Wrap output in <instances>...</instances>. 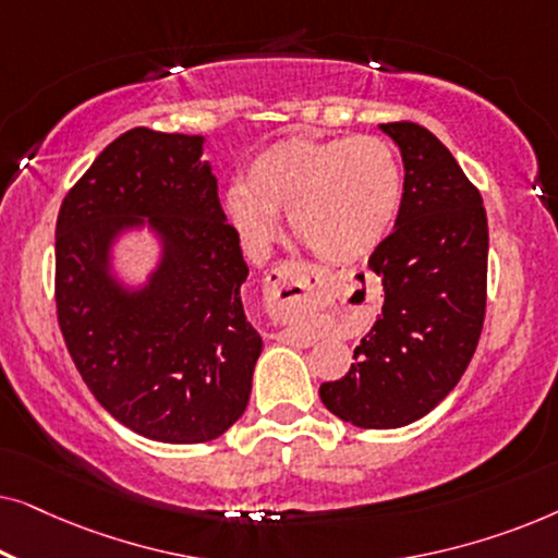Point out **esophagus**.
Here are the masks:
<instances>
[{"instance_id":"1","label":"esophagus","mask_w":558,"mask_h":558,"mask_svg":"<svg viewBox=\"0 0 558 558\" xmlns=\"http://www.w3.org/2000/svg\"><path fill=\"white\" fill-rule=\"evenodd\" d=\"M323 284V274L300 262H281L266 274L264 279V302L269 315L277 323H292L300 312L307 307V302L315 294V289ZM281 340L296 342L300 335L292 330L279 332Z\"/></svg>"}]
</instances>
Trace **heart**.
I'll list each match as a JSON object with an SVG mask.
<instances>
[{"label":"heart","mask_w":558,"mask_h":558,"mask_svg":"<svg viewBox=\"0 0 558 558\" xmlns=\"http://www.w3.org/2000/svg\"><path fill=\"white\" fill-rule=\"evenodd\" d=\"M403 167L391 142L368 134L289 136L258 151L246 187L226 195V210L248 243H266L274 216L289 213L292 235L332 264L371 256L396 223Z\"/></svg>","instance_id":"b5f03b06"}]
</instances>
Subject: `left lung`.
I'll use <instances>...</instances> for the list:
<instances>
[{
    "label": "left lung",
    "mask_w": 558,
    "mask_h": 558,
    "mask_svg": "<svg viewBox=\"0 0 558 558\" xmlns=\"http://www.w3.org/2000/svg\"><path fill=\"white\" fill-rule=\"evenodd\" d=\"M380 129L403 157L396 228L368 266L384 281V312L340 380L319 386L335 416L396 429L437 407L475 355L487 307V216L480 190L445 144L414 121Z\"/></svg>",
    "instance_id": "left-lung-1"
}]
</instances>
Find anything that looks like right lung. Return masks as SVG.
Wrapping results in <instances>:
<instances>
[{"instance_id":"add662e5","label":"right lung","mask_w":558,"mask_h":558,"mask_svg":"<svg viewBox=\"0 0 558 558\" xmlns=\"http://www.w3.org/2000/svg\"><path fill=\"white\" fill-rule=\"evenodd\" d=\"M203 136L136 126L68 190L56 223V312L96 401L142 437L201 445L246 411L262 338L243 315L239 231L203 162ZM147 215L166 262L126 298L105 274L121 225Z\"/></svg>"}]
</instances>
